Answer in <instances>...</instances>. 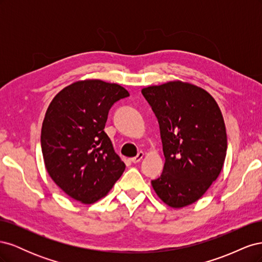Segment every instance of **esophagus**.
<instances>
[{
    "label": "esophagus",
    "instance_id": "1",
    "mask_svg": "<svg viewBox=\"0 0 262 262\" xmlns=\"http://www.w3.org/2000/svg\"><path fill=\"white\" fill-rule=\"evenodd\" d=\"M143 156H144V153H143V152H140L136 157H132L130 161H131L132 163H134V164H137V163L141 162V160H142V158H143Z\"/></svg>",
    "mask_w": 262,
    "mask_h": 262
}]
</instances>
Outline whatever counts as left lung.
<instances>
[{
    "instance_id": "left-lung-1",
    "label": "left lung",
    "mask_w": 262,
    "mask_h": 262,
    "mask_svg": "<svg viewBox=\"0 0 262 262\" xmlns=\"http://www.w3.org/2000/svg\"><path fill=\"white\" fill-rule=\"evenodd\" d=\"M142 95L160 124L165 156L162 175L152 180L155 192L171 208L192 204L216 180L225 161L221 110L207 91L179 81L145 87Z\"/></svg>"
}]
</instances>
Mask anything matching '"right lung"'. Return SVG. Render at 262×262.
<instances>
[{"mask_svg":"<svg viewBox=\"0 0 262 262\" xmlns=\"http://www.w3.org/2000/svg\"><path fill=\"white\" fill-rule=\"evenodd\" d=\"M128 96L118 84L86 80L63 89L47 109L41 128L46 168L74 200L96 202L124 171L104 129L110 108Z\"/></svg>","mask_w":262,"mask_h":262,"instance_id":"1","label":"right lung"}]
</instances>
